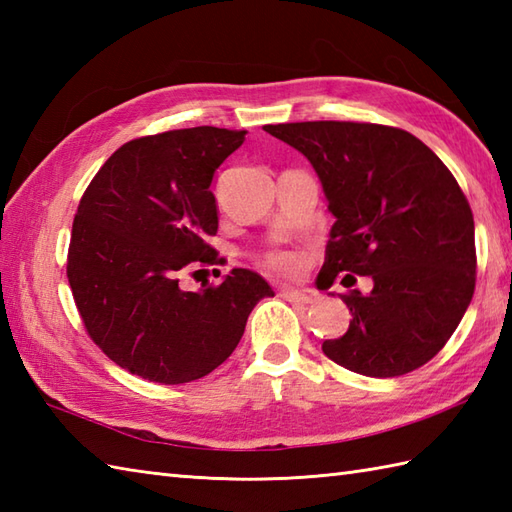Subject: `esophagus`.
Returning a JSON list of instances; mask_svg holds the SVG:
<instances>
[{"mask_svg":"<svg viewBox=\"0 0 512 512\" xmlns=\"http://www.w3.org/2000/svg\"><path fill=\"white\" fill-rule=\"evenodd\" d=\"M281 295H284V299H288L292 303H301V306H312V303H317V299H319L317 292L308 290V288H301V290L288 288V290L281 292Z\"/></svg>","mask_w":512,"mask_h":512,"instance_id":"obj_1","label":"esophagus"}]
</instances>
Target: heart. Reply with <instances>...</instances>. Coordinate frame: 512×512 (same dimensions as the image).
<instances>
[{
    "label": "heart",
    "mask_w": 512,
    "mask_h": 512,
    "mask_svg": "<svg viewBox=\"0 0 512 512\" xmlns=\"http://www.w3.org/2000/svg\"><path fill=\"white\" fill-rule=\"evenodd\" d=\"M268 266H273L281 273H292V270H297L301 266V259L297 253H290V250H277V253H270L266 257Z\"/></svg>",
    "instance_id": "1"
}]
</instances>
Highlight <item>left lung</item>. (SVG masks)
<instances>
[{
	"mask_svg": "<svg viewBox=\"0 0 512 512\" xmlns=\"http://www.w3.org/2000/svg\"><path fill=\"white\" fill-rule=\"evenodd\" d=\"M310 160L332 224L323 290L343 275L374 281L341 295L352 312L323 354L350 372L391 378L431 361L458 328L475 290V224L460 184L405 129L310 121L264 125ZM332 295V292H330Z\"/></svg>",
	"mask_w": 512,
	"mask_h": 512,
	"instance_id": "left-lung-1",
	"label": "left lung"
}]
</instances>
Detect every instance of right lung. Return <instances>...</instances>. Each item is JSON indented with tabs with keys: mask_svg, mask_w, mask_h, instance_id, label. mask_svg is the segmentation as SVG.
Segmentation results:
<instances>
[{
	"mask_svg": "<svg viewBox=\"0 0 512 512\" xmlns=\"http://www.w3.org/2000/svg\"><path fill=\"white\" fill-rule=\"evenodd\" d=\"M244 129L191 127L129 140L85 189L72 224L68 281L92 341L129 374L191 383L233 354L268 281L233 268L220 286L184 290L180 275L213 264L215 169Z\"/></svg>",
	"mask_w": 512,
	"mask_h": 512,
	"instance_id": "right-lung-1",
	"label": "right lung"
}]
</instances>
